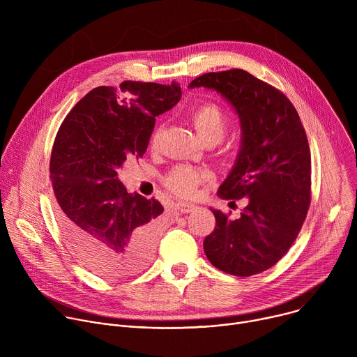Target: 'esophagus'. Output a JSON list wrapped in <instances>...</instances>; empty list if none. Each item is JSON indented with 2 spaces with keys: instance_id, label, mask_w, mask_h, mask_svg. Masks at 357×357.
I'll use <instances>...</instances> for the list:
<instances>
[{
  "instance_id": "esophagus-1",
  "label": "esophagus",
  "mask_w": 357,
  "mask_h": 357,
  "mask_svg": "<svg viewBox=\"0 0 357 357\" xmlns=\"http://www.w3.org/2000/svg\"><path fill=\"white\" fill-rule=\"evenodd\" d=\"M175 208L179 211V212H182V213H189V212H192L196 206L193 205V203H186V202H178L176 205H175Z\"/></svg>"
}]
</instances>
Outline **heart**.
Here are the masks:
<instances>
[{"mask_svg": "<svg viewBox=\"0 0 357 357\" xmlns=\"http://www.w3.org/2000/svg\"><path fill=\"white\" fill-rule=\"evenodd\" d=\"M192 123L203 139L220 141L230 126L226 110L216 103H205L196 107L190 114ZM162 137V127L158 126L151 134V145L157 146ZM211 179L208 169L195 168L190 165H176L164 178V183L174 195L189 197L193 196L199 186Z\"/></svg>", "mask_w": 357, "mask_h": 357, "instance_id": "b5f03b06", "label": "heart"}]
</instances>
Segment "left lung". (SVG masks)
I'll return each instance as SVG.
<instances>
[{"label": "left lung", "mask_w": 357, "mask_h": 357, "mask_svg": "<svg viewBox=\"0 0 357 357\" xmlns=\"http://www.w3.org/2000/svg\"><path fill=\"white\" fill-rule=\"evenodd\" d=\"M215 89L240 117L241 148L220 185L222 199L245 197L237 219L212 209L215 230L203 241L219 270L250 277L277 264L294 244L311 203V152L289 98L245 70L205 73L189 87Z\"/></svg>", "instance_id": "8db88e82"}]
</instances>
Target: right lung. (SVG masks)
Instances as JSON below:
<instances>
[{"mask_svg": "<svg viewBox=\"0 0 357 357\" xmlns=\"http://www.w3.org/2000/svg\"><path fill=\"white\" fill-rule=\"evenodd\" d=\"M181 94L175 80L100 86L59 127L49 162L56 222L79 261L100 277L134 275L151 259L164 206L154 197L128 193L116 169L145 154L155 117L172 109Z\"/></svg>", "mask_w": 357, "mask_h": 357, "instance_id": "right-lung-1", "label": "right lung"}]
</instances>
